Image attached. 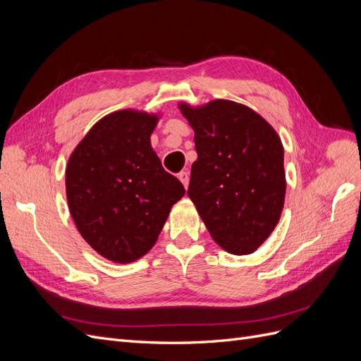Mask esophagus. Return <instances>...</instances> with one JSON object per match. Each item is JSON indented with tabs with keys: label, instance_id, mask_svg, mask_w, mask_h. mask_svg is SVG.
<instances>
[{
	"label": "esophagus",
	"instance_id": "1",
	"mask_svg": "<svg viewBox=\"0 0 361 361\" xmlns=\"http://www.w3.org/2000/svg\"><path fill=\"white\" fill-rule=\"evenodd\" d=\"M179 180L183 183L185 188H188V182H190V173L188 171H180L179 173Z\"/></svg>",
	"mask_w": 361,
	"mask_h": 361
}]
</instances>
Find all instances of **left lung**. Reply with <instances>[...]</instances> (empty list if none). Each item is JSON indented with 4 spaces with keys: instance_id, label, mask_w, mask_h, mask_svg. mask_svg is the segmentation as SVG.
<instances>
[{
    "instance_id": "1",
    "label": "left lung",
    "mask_w": 361,
    "mask_h": 361,
    "mask_svg": "<svg viewBox=\"0 0 361 361\" xmlns=\"http://www.w3.org/2000/svg\"><path fill=\"white\" fill-rule=\"evenodd\" d=\"M179 108L197 152L190 199L218 245L238 256L253 253L276 228L285 203L280 137L243 104L218 99Z\"/></svg>"
}]
</instances>
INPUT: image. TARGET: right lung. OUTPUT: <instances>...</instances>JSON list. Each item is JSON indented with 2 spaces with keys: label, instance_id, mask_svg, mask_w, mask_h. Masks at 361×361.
Masks as SVG:
<instances>
[{
  "label": "right lung",
  "instance_id": "add662e5",
  "mask_svg": "<svg viewBox=\"0 0 361 361\" xmlns=\"http://www.w3.org/2000/svg\"><path fill=\"white\" fill-rule=\"evenodd\" d=\"M158 116L122 110L105 116L75 147L66 195L76 228L94 251L129 264L155 245L183 185L150 146Z\"/></svg>",
  "mask_w": 361,
  "mask_h": 361
}]
</instances>
